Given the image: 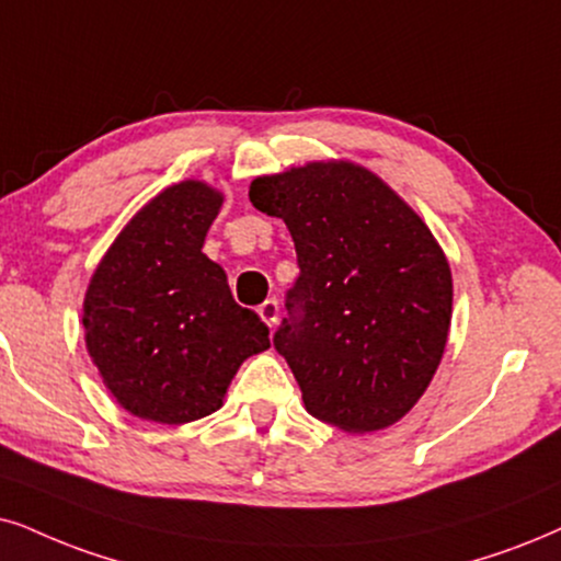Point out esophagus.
Segmentation results:
<instances>
[{
    "mask_svg": "<svg viewBox=\"0 0 561 561\" xmlns=\"http://www.w3.org/2000/svg\"><path fill=\"white\" fill-rule=\"evenodd\" d=\"M259 316H261V321L268 325V329H274L276 318H279V302H276V300L261 302L259 305Z\"/></svg>",
    "mask_w": 561,
    "mask_h": 561,
    "instance_id": "1",
    "label": "esophagus"
}]
</instances>
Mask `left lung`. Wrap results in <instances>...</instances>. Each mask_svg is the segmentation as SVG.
<instances>
[{
    "label": "left lung",
    "instance_id": "left-lung-1",
    "mask_svg": "<svg viewBox=\"0 0 561 561\" xmlns=\"http://www.w3.org/2000/svg\"><path fill=\"white\" fill-rule=\"evenodd\" d=\"M253 207L285 219L300 279L274 346L310 416L350 435L391 427L435 378L453 316L443 248L380 175L313 160L259 175Z\"/></svg>",
    "mask_w": 561,
    "mask_h": 561
}]
</instances>
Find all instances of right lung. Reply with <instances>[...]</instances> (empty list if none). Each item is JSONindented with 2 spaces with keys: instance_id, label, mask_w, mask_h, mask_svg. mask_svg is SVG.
I'll list each match as a JSON object with an SVG mask.
<instances>
[{
  "instance_id": "obj_1",
  "label": "right lung",
  "mask_w": 561,
  "mask_h": 561,
  "mask_svg": "<svg viewBox=\"0 0 561 561\" xmlns=\"http://www.w3.org/2000/svg\"><path fill=\"white\" fill-rule=\"evenodd\" d=\"M222 191L186 179L162 188L118 232L90 276L84 346L118 407L186 424L222 407L238 367L266 352L268 329L232 300L202 251Z\"/></svg>"
}]
</instances>
